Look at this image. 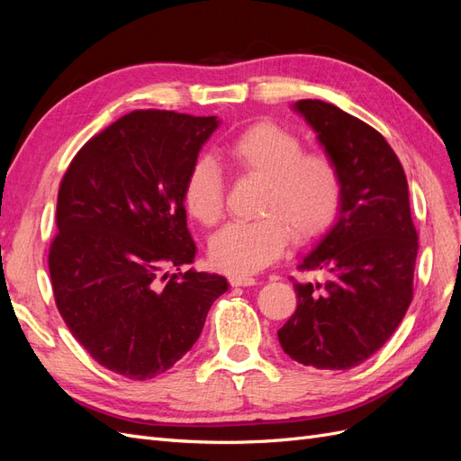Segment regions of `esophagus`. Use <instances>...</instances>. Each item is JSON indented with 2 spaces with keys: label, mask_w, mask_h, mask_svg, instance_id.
Listing matches in <instances>:
<instances>
[{
  "label": "esophagus",
  "mask_w": 461,
  "mask_h": 461,
  "mask_svg": "<svg viewBox=\"0 0 461 461\" xmlns=\"http://www.w3.org/2000/svg\"><path fill=\"white\" fill-rule=\"evenodd\" d=\"M230 286H254L256 278L252 276H242V275H230L229 276Z\"/></svg>",
  "instance_id": "1"
}]
</instances>
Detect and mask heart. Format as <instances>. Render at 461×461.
<instances>
[{
  "label": "heart",
  "instance_id": "1",
  "mask_svg": "<svg viewBox=\"0 0 461 461\" xmlns=\"http://www.w3.org/2000/svg\"><path fill=\"white\" fill-rule=\"evenodd\" d=\"M236 171L263 178L258 221H234L209 242L213 267L230 275H254L267 267L288 246L323 234L342 202L337 163L323 151H303L300 136L273 122H258L227 146ZM188 215L213 227L225 209V176L209 156L192 163L183 186ZM291 230L288 231L287 229Z\"/></svg>",
  "mask_w": 461,
  "mask_h": 461
}]
</instances>
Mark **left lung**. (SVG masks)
I'll use <instances>...</instances> for the list:
<instances>
[{
    "label": "left lung",
    "mask_w": 461,
    "mask_h": 461,
    "mask_svg": "<svg viewBox=\"0 0 461 461\" xmlns=\"http://www.w3.org/2000/svg\"><path fill=\"white\" fill-rule=\"evenodd\" d=\"M294 109L312 124L342 178L334 227L300 259L323 281H294L298 305L278 342L298 364L352 369L393 337L413 298L417 230L408 180L381 132L321 100Z\"/></svg>",
    "instance_id": "left-lung-1"
}]
</instances>
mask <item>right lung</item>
Masks as SVG:
<instances>
[{"mask_svg": "<svg viewBox=\"0 0 461 461\" xmlns=\"http://www.w3.org/2000/svg\"><path fill=\"white\" fill-rule=\"evenodd\" d=\"M217 127L138 109L90 138L63 175L48 258L55 305L97 364L127 379L171 369L229 288L221 275L180 271L196 256L185 178Z\"/></svg>", "mask_w": 461, "mask_h": 461, "instance_id": "right-lung-1", "label": "right lung"}]
</instances>
